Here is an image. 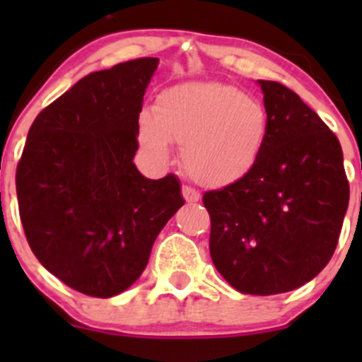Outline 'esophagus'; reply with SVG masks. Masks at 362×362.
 <instances>
[{"instance_id": "1", "label": "esophagus", "mask_w": 362, "mask_h": 362, "mask_svg": "<svg viewBox=\"0 0 362 362\" xmlns=\"http://www.w3.org/2000/svg\"><path fill=\"white\" fill-rule=\"evenodd\" d=\"M182 196L187 203H196L199 199V192L192 189L191 185H182Z\"/></svg>"}]
</instances>
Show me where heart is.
I'll return each instance as SVG.
<instances>
[{
    "label": "heart",
    "mask_w": 362,
    "mask_h": 362,
    "mask_svg": "<svg viewBox=\"0 0 362 362\" xmlns=\"http://www.w3.org/2000/svg\"><path fill=\"white\" fill-rule=\"evenodd\" d=\"M268 134V112L255 98L228 83H182L164 90L154 117L140 120V144L151 158L168 160L170 144L180 145L191 178L218 187L254 168Z\"/></svg>",
    "instance_id": "obj_1"
}]
</instances>
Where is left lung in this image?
<instances>
[{"mask_svg": "<svg viewBox=\"0 0 362 362\" xmlns=\"http://www.w3.org/2000/svg\"><path fill=\"white\" fill-rule=\"evenodd\" d=\"M268 134L254 168L203 194L210 255L243 294H282L319 275L338 245L350 187L337 134L280 82L259 80Z\"/></svg>", "mask_w": 362, "mask_h": 362, "instance_id": "1", "label": "left lung"}]
</instances>
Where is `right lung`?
Segmentation results:
<instances>
[{
  "label": "right lung",
  "mask_w": 362,
  "mask_h": 362,
  "mask_svg": "<svg viewBox=\"0 0 362 362\" xmlns=\"http://www.w3.org/2000/svg\"><path fill=\"white\" fill-rule=\"evenodd\" d=\"M158 57H138L80 78L31 124L17 164L24 235L54 276L93 298L126 291L184 204L173 173L134 166L138 119Z\"/></svg>",
  "instance_id": "right-lung-1"
}]
</instances>
